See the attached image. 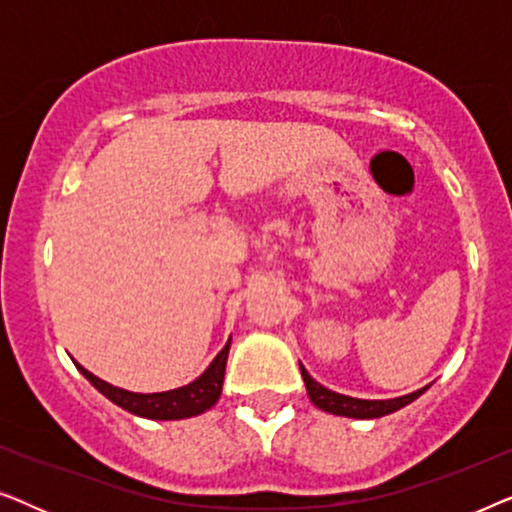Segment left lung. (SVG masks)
I'll list each match as a JSON object with an SVG mask.
<instances>
[{
    "mask_svg": "<svg viewBox=\"0 0 512 512\" xmlns=\"http://www.w3.org/2000/svg\"><path fill=\"white\" fill-rule=\"evenodd\" d=\"M300 373H303L305 387H307V396L310 401L317 405L319 410L331 412V415H340V417H354V419H377L384 415H391V412L405 408V405L415 401L424 394L426 389H417L408 396H398V398H389V401H363V398H352L345 394H335V391L321 387L317 380H312L310 373L300 366Z\"/></svg>",
    "mask_w": 512,
    "mask_h": 512,
    "instance_id": "obj_1",
    "label": "left lung"
}]
</instances>
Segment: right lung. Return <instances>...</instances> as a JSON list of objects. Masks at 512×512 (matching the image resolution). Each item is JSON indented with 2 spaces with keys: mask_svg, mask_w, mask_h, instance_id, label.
<instances>
[{
  "mask_svg": "<svg viewBox=\"0 0 512 512\" xmlns=\"http://www.w3.org/2000/svg\"><path fill=\"white\" fill-rule=\"evenodd\" d=\"M228 349H230V340L226 342V347L216 354V359L209 363V368L198 377V380L186 384V387L163 391V394H135V391L111 387L109 382L95 377L90 370L79 366L76 361L74 363L83 373V377H86V380L93 384L100 394L107 396L111 403H116L118 408L146 419H186V417L202 415V412L209 410L216 401H219L223 375H226Z\"/></svg>",
  "mask_w": 512,
  "mask_h": 512,
  "instance_id": "obj_1",
  "label": "right lung"
}]
</instances>
